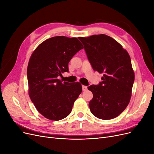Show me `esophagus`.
Masks as SVG:
<instances>
[{"mask_svg": "<svg viewBox=\"0 0 154 154\" xmlns=\"http://www.w3.org/2000/svg\"><path fill=\"white\" fill-rule=\"evenodd\" d=\"M82 90H83V91H86L87 90V87L85 86V85H83L82 86Z\"/></svg>", "mask_w": 154, "mask_h": 154, "instance_id": "esophagus-1", "label": "esophagus"}]
</instances>
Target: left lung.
I'll use <instances>...</instances> for the list:
<instances>
[{"instance_id":"8db88e82","label":"left lung","mask_w":154,"mask_h":154,"mask_svg":"<svg viewBox=\"0 0 154 154\" xmlns=\"http://www.w3.org/2000/svg\"><path fill=\"white\" fill-rule=\"evenodd\" d=\"M95 71L103 73L102 82L88 89L93 94L88 105L96 118L114 119L127 108L132 96L134 72L131 60L117 41L106 35L79 38Z\"/></svg>"}]
</instances>
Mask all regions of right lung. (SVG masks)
Returning <instances> with one entry per match:
<instances>
[{
  "mask_svg": "<svg viewBox=\"0 0 154 154\" xmlns=\"http://www.w3.org/2000/svg\"><path fill=\"white\" fill-rule=\"evenodd\" d=\"M83 48L77 38L58 36L44 41L32 53L27 70L29 96L45 118L58 121L71 113L82 85L63 83L58 76L69 71L70 60Z\"/></svg>",
  "mask_w": 154,
  "mask_h": 154,
  "instance_id": "obj_1",
  "label": "right lung"
}]
</instances>
